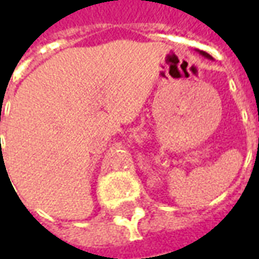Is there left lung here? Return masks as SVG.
Here are the masks:
<instances>
[{"mask_svg": "<svg viewBox=\"0 0 259 259\" xmlns=\"http://www.w3.org/2000/svg\"><path fill=\"white\" fill-rule=\"evenodd\" d=\"M198 53H200L201 55H204V57H206V58H212V57H211V55H209V54L204 53V51H198Z\"/></svg>", "mask_w": 259, "mask_h": 259, "instance_id": "obj_1", "label": "left lung"}]
</instances>
